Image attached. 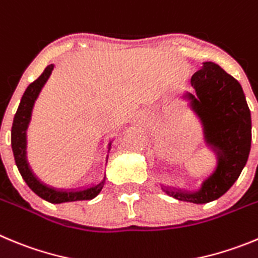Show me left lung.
<instances>
[{
  "instance_id": "obj_1",
  "label": "left lung",
  "mask_w": 258,
  "mask_h": 258,
  "mask_svg": "<svg viewBox=\"0 0 258 258\" xmlns=\"http://www.w3.org/2000/svg\"><path fill=\"white\" fill-rule=\"evenodd\" d=\"M193 93L184 92V100L200 119L203 139L215 153L216 166L196 190L164 185L172 198L197 205L209 203L228 192L245 166L251 151V111L237 79L215 62H203L190 79Z\"/></svg>"
}]
</instances>
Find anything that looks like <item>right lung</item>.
Masks as SVG:
<instances>
[{"mask_svg":"<svg viewBox=\"0 0 258 258\" xmlns=\"http://www.w3.org/2000/svg\"><path fill=\"white\" fill-rule=\"evenodd\" d=\"M52 70H53V63L47 66L44 72L41 74V77L38 78L37 80L30 83L28 88L25 89L23 97H21L20 105H19L18 111H16L13 127H11V147H13L15 164L23 179L28 184V186L32 189L35 195L43 198L44 201H48L51 203H63L74 202V201L93 200L96 196L100 195L103 185H105L106 174L100 183L92 184L91 186H87V188L61 189L43 183L41 179L35 175L29 162H28L27 131L29 127L30 120H32L33 107H34V103L39 93H41L42 88L48 80ZM111 143H112V141H110V143H108L107 152L111 148ZM107 157L108 155L106 156V162H107Z\"/></svg>","mask_w":258,"mask_h":258,"instance_id":"obj_1","label":"right lung"}]
</instances>
